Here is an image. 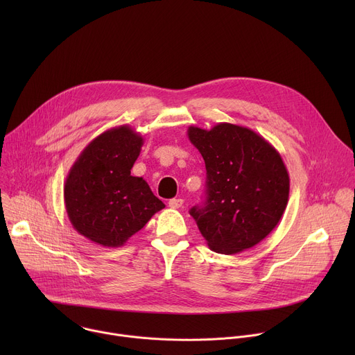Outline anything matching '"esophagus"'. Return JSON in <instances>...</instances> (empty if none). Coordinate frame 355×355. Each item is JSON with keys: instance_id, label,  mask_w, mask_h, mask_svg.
<instances>
[{"instance_id": "34e87169", "label": "esophagus", "mask_w": 355, "mask_h": 355, "mask_svg": "<svg viewBox=\"0 0 355 355\" xmlns=\"http://www.w3.org/2000/svg\"><path fill=\"white\" fill-rule=\"evenodd\" d=\"M182 205H184V199H181V198H174V199H170V202H168V207L173 209H178Z\"/></svg>"}]
</instances>
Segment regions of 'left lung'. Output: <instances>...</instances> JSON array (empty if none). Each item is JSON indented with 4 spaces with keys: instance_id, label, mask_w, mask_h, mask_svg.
I'll return each mask as SVG.
<instances>
[{
    "instance_id": "left-lung-1",
    "label": "left lung",
    "mask_w": 355,
    "mask_h": 355,
    "mask_svg": "<svg viewBox=\"0 0 355 355\" xmlns=\"http://www.w3.org/2000/svg\"><path fill=\"white\" fill-rule=\"evenodd\" d=\"M207 167L204 207L189 214L209 248L237 254L264 240L279 223L289 198V175L281 155L244 126L218 123L188 128Z\"/></svg>"
}]
</instances>
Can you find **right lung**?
<instances>
[{
  "mask_svg": "<svg viewBox=\"0 0 355 355\" xmlns=\"http://www.w3.org/2000/svg\"><path fill=\"white\" fill-rule=\"evenodd\" d=\"M143 137L128 125L105 130L81 151L64 182L73 227L104 247H121L166 205L130 175Z\"/></svg>",
  "mask_w": 355,
  "mask_h": 355,
  "instance_id": "right-lung-1",
  "label": "right lung"
}]
</instances>
